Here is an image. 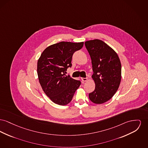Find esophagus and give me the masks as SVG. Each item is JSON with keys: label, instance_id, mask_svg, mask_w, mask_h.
Instances as JSON below:
<instances>
[{"label": "esophagus", "instance_id": "34e87169", "mask_svg": "<svg viewBox=\"0 0 148 148\" xmlns=\"http://www.w3.org/2000/svg\"><path fill=\"white\" fill-rule=\"evenodd\" d=\"M81 79H82V81L84 82H86L88 80V78H82Z\"/></svg>", "mask_w": 148, "mask_h": 148}]
</instances>
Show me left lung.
Masks as SVG:
<instances>
[{"label":"left lung","instance_id":"8db88e82","mask_svg":"<svg viewBox=\"0 0 148 148\" xmlns=\"http://www.w3.org/2000/svg\"><path fill=\"white\" fill-rule=\"evenodd\" d=\"M90 56L96 87L89 94V99L96 104L110 100L117 92L121 79V64L112 48L99 40L85 42Z\"/></svg>","mask_w":148,"mask_h":148}]
</instances>
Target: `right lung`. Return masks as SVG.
<instances>
[{"label":"right lung","instance_id":"add662e5","mask_svg":"<svg viewBox=\"0 0 148 148\" xmlns=\"http://www.w3.org/2000/svg\"><path fill=\"white\" fill-rule=\"evenodd\" d=\"M84 42L62 41L47 47L37 62V75L45 93L56 104L64 106L71 101L81 84L80 80L66 76L72 66L74 53L80 50Z\"/></svg>","mask_w":148,"mask_h":148}]
</instances>
